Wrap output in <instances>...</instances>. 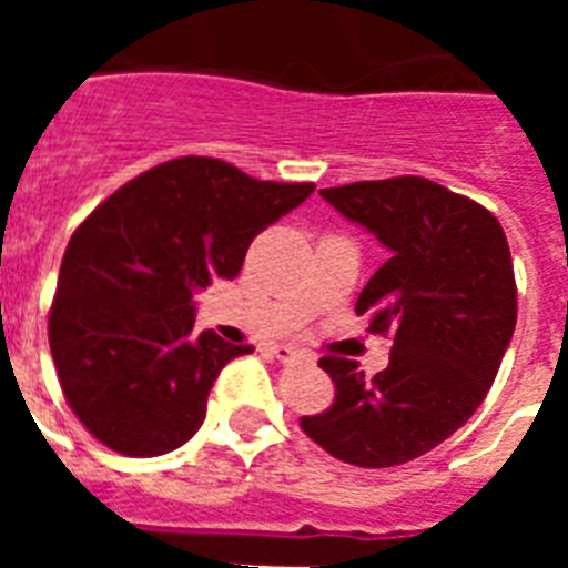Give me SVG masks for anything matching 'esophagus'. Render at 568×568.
I'll return each mask as SVG.
<instances>
[{
  "instance_id": "esophagus-1",
  "label": "esophagus",
  "mask_w": 568,
  "mask_h": 568,
  "mask_svg": "<svg viewBox=\"0 0 568 568\" xmlns=\"http://www.w3.org/2000/svg\"><path fill=\"white\" fill-rule=\"evenodd\" d=\"M270 353H273L281 364H307L310 361V355H304L301 349H295V346H287V344H275Z\"/></svg>"
}]
</instances>
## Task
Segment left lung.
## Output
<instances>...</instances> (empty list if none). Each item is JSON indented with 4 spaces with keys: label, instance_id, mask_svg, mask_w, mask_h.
I'll use <instances>...</instances> for the list:
<instances>
[{
    "label": "left lung",
    "instance_id": "1",
    "mask_svg": "<svg viewBox=\"0 0 568 568\" xmlns=\"http://www.w3.org/2000/svg\"><path fill=\"white\" fill-rule=\"evenodd\" d=\"M318 193L389 250L355 313L393 349L373 381L358 361L321 358L335 400L301 429L344 464H406L458 433L498 375L518 321L509 244L489 210L420 175Z\"/></svg>",
    "mask_w": 568,
    "mask_h": 568
}]
</instances>
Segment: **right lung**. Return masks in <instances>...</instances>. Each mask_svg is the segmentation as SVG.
<instances>
[{"label":"right lung","instance_id":"obj_1","mask_svg":"<svg viewBox=\"0 0 568 568\" xmlns=\"http://www.w3.org/2000/svg\"><path fill=\"white\" fill-rule=\"evenodd\" d=\"M313 190L184 155L84 219L64 250L48 335L64 398L93 438L153 458L199 433L213 381L253 346L213 329L195 338V290L233 281L250 241Z\"/></svg>","mask_w":568,"mask_h":568}]
</instances>
